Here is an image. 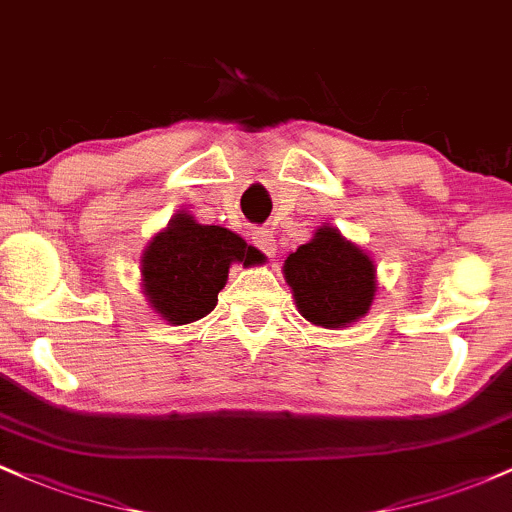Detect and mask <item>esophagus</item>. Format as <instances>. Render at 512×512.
<instances>
[{"instance_id": "34e87169", "label": "esophagus", "mask_w": 512, "mask_h": 512, "mask_svg": "<svg viewBox=\"0 0 512 512\" xmlns=\"http://www.w3.org/2000/svg\"><path fill=\"white\" fill-rule=\"evenodd\" d=\"M252 243H255L257 250L265 252L267 257H272L274 252H277V243H274L272 230H267V228H257L255 233H252Z\"/></svg>"}]
</instances>
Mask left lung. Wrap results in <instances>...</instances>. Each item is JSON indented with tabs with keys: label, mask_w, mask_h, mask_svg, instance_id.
<instances>
[{
	"label": "left lung",
	"mask_w": 512,
	"mask_h": 512,
	"mask_svg": "<svg viewBox=\"0 0 512 512\" xmlns=\"http://www.w3.org/2000/svg\"><path fill=\"white\" fill-rule=\"evenodd\" d=\"M286 282L303 318L323 328H345L369 311L374 301V265L335 228H320L311 243L284 262Z\"/></svg>",
	"instance_id": "obj_1"
}]
</instances>
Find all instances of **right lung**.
<instances>
[{"label":"right lung","mask_w":512,"mask_h":512,"mask_svg":"<svg viewBox=\"0 0 512 512\" xmlns=\"http://www.w3.org/2000/svg\"><path fill=\"white\" fill-rule=\"evenodd\" d=\"M260 252L221 226H201L187 213L155 235L143 257V286L150 303L174 325L213 311L233 262L252 265Z\"/></svg>","instance_id":"obj_1"}]
</instances>
